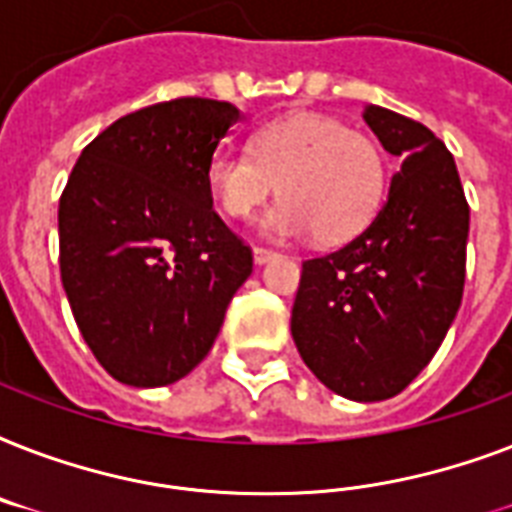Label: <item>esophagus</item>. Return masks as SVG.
I'll list each match as a JSON object with an SVG mask.
<instances>
[{"label": "esophagus", "mask_w": 512, "mask_h": 512, "mask_svg": "<svg viewBox=\"0 0 512 512\" xmlns=\"http://www.w3.org/2000/svg\"><path fill=\"white\" fill-rule=\"evenodd\" d=\"M252 255H255L257 265H263V263H268V260H273V257H279V252H276V249H268V247H255L252 249Z\"/></svg>", "instance_id": "1"}]
</instances>
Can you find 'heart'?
Returning <instances> with one entry per match:
<instances>
[{
    "label": "heart",
    "instance_id": "heart-1",
    "mask_svg": "<svg viewBox=\"0 0 512 512\" xmlns=\"http://www.w3.org/2000/svg\"><path fill=\"white\" fill-rule=\"evenodd\" d=\"M209 191L228 217H249L279 183L263 231L342 244L364 231L388 191V156L372 135L327 116H284L255 132L249 151H217Z\"/></svg>",
    "mask_w": 512,
    "mask_h": 512
}]
</instances>
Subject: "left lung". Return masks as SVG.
<instances>
[{"label":"left lung","mask_w":512,"mask_h":512,"mask_svg":"<svg viewBox=\"0 0 512 512\" xmlns=\"http://www.w3.org/2000/svg\"><path fill=\"white\" fill-rule=\"evenodd\" d=\"M364 119L401 170L356 239L303 263L292 337L337 396L385 401L430 364L460 311L470 207L449 148L425 124L380 106Z\"/></svg>","instance_id":"left-lung-1"}]
</instances>
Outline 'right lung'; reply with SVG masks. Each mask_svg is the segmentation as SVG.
Returning a JSON list of instances; mask_svg holds the SVG:
<instances>
[{
  "instance_id": "1",
  "label": "right lung",
  "mask_w": 512,
  "mask_h": 512,
  "mask_svg": "<svg viewBox=\"0 0 512 512\" xmlns=\"http://www.w3.org/2000/svg\"><path fill=\"white\" fill-rule=\"evenodd\" d=\"M239 108L177 98L116 119L60 193V281L114 380L170 385L207 356L252 249L212 209L209 159Z\"/></svg>"
}]
</instances>
